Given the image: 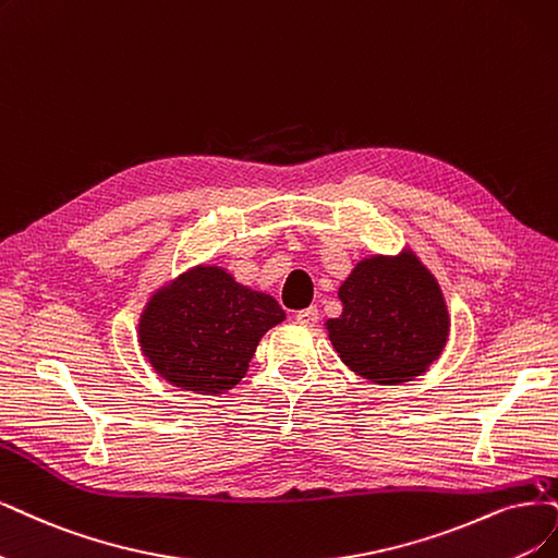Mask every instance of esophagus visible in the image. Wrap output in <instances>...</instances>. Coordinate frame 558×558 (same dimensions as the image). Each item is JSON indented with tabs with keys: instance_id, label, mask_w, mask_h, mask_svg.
I'll return each instance as SVG.
<instances>
[{
	"instance_id": "obj_1",
	"label": "esophagus",
	"mask_w": 558,
	"mask_h": 558,
	"mask_svg": "<svg viewBox=\"0 0 558 558\" xmlns=\"http://www.w3.org/2000/svg\"><path fill=\"white\" fill-rule=\"evenodd\" d=\"M317 319H319V311H317L315 305L305 307V311H299V313H296V322L303 324V326H315Z\"/></svg>"
}]
</instances>
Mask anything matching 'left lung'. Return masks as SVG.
Returning a JSON list of instances; mask_svg holds the SVG:
<instances>
[{"label":"left lung","instance_id":"1","mask_svg":"<svg viewBox=\"0 0 558 558\" xmlns=\"http://www.w3.org/2000/svg\"><path fill=\"white\" fill-rule=\"evenodd\" d=\"M338 299L342 315L324 326L340 361L359 377L398 386L427 373L441 356L450 333L448 305L411 247L361 259Z\"/></svg>","mask_w":558,"mask_h":558}]
</instances>
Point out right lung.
<instances>
[{
  "label": "right lung",
  "instance_id": "1",
  "mask_svg": "<svg viewBox=\"0 0 558 558\" xmlns=\"http://www.w3.org/2000/svg\"><path fill=\"white\" fill-rule=\"evenodd\" d=\"M284 322L278 301L234 280L216 264H197L149 296L137 342L154 373L202 396H220L247 373L262 336Z\"/></svg>",
  "mask_w": 558,
  "mask_h": 558
}]
</instances>
